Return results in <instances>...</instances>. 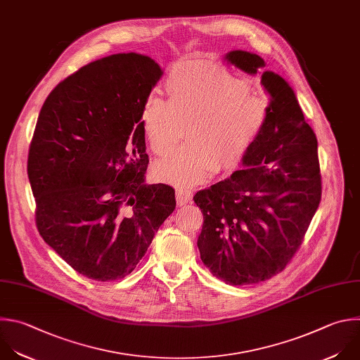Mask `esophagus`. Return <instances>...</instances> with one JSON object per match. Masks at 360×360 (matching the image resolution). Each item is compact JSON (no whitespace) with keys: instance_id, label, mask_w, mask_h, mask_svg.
<instances>
[{"instance_id":"esophagus-1","label":"esophagus","mask_w":360,"mask_h":360,"mask_svg":"<svg viewBox=\"0 0 360 360\" xmlns=\"http://www.w3.org/2000/svg\"><path fill=\"white\" fill-rule=\"evenodd\" d=\"M192 200V192L188 189H176V203L184 206Z\"/></svg>"}]
</instances>
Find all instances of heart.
Wrapping results in <instances>:
<instances>
[{"instance_id":"1","label":"heart","mask_w":360,"mask_h":360,"mask_svg":"<svg viewBox=\"0 0 360 360\" xmlns=\"http://www.w3.org/2000/svg\"><path fill=\"white\" fill-rule=\"evenodd\" d=\"M165 89L168 100L151 96L144 103L141 127L151 150L162 157L188 124V144L154 167L161 182L176 188L200 185L217 169L240 164L267 122V101L250 93L246 80L213 63L174 69Z\"/></svg>"}]
</instances>
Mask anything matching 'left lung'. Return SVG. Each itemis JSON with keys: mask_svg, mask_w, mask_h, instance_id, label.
<instances>
[{"mask_svg": "<svg viewBox=\"0 0 360 360\" xmlns=\"http://www.w3.org/2000/svg\"><path fill=\"white\" fill-rule=\"evenodd\" d=\"M224 60L250 76L266 66L240 49ZM260 83L270 97L269 115L243 169L193 196L203 213L200 259L230 285L257 284L283 271L321 202L318 141L292 87L271 70Z\"/></svg>", "mask_w": 360, "mask_h": 360, "instance_id": "8db88e82", "label": "left lung"}]
</instances>
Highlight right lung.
I'll list each match as a JSON object with an SVG mask.
<instances>
[{"label":"right lung","instance_id":"right-lung-1","mask_svg":"<svg viewBox=\"0 0 360 360\" xmlns=\"http://www.w3.org/2000/svg\"><path fill=\"white\" fill-rule=\"evenodd\" d=\"M147 55L97 59L46 97L28 155L39 234L96 281L129 276L174 212L175 191L146 184L143 105L162 77Z\"/></svg>","mask_w":360,"mask_h":360}]
</instances>
